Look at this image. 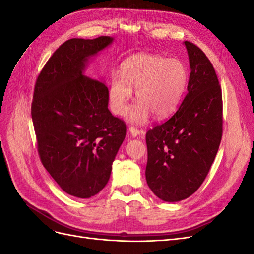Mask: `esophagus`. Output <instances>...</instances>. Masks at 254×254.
I'll list each match as a JSON object with an SVG mask.
<instances>
[{
  "label": "esophagus",
  "mask_w": 254,
  "mask_h": 254,
  "mask_svg": "<svg viewBox=\"0 0 254 254\" xmlns=\"http://www.w3.org/2000/svg\"><path fill=\"white\" fill-rule=\"evenodd\" d=\"M129 132H130V134H131L133 137L139 136L140 134L143 133V131H140L139 129H136V128H134V127H130V128H129Z\"/></svg>",
  "instance_id": "obj_1"
}]
</instances>
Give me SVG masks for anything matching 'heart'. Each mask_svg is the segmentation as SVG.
I'll return each instance as SVG.
<instances>
[{
  "mask_svg": "<svg viewBox=\"0 0 254 254\" xmlns=\"http://www.w3.org/2000/svg\"><path fill=\"white\" fill-rule=\"evenodd\" d=\"M121 78L113 76L109 86V101L114 114L123 117L129 109L135 90L139 103L129 113L128 120L144 124L151 113L163 119L178 107L186 91L189 74L186 65L177 58L156 54H136L121 65Z\"/></svg>",
  "mask_w": 254,
  "mask_h": 254,
  "instance_id": "b5f03b06",
  "label": "heart"
}]
</instances>
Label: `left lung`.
I'll return each mask as SVG.
<instances>
[{
    "label": "left lung",
    "instance_id": "left-lung-1",
    "mask_svg": "<svg viewBox=\"0 0 254 254\" xmlns=\"http://www.w3.org/2000/svg\"><path fill=\"white\" fill-rule=\"evenodd\" d=\"M189 61L188 93L165 123L148 130L146 181L161 200L180 201L201 186L216 157L222 134V97L205 54L184 41Z\"/></svg>",
    "mask_w": 254,
    "mask_h": 254
}]
</instances>
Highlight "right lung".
I'll use <instances>...</instances> for the list:
<instances>
[{"instance_id": "obj_1", "label": "right lung", "mask_w": 254, "mask_h": 254, "mask_svg": "<svg viewBox=\"0 0 254 254\" xmlns=\"http://www.w3.org/2000/svg\"><path fill=\"white\" fill-rule=\"evenodd\" d=\"M73 38L54 52L38 76L32 119L45 170L66 194L90 198L109 181L126 125L108 109L104 81L84 75L89 60L113 42Z\"/></svg>"}]
</instances>
